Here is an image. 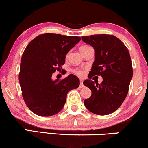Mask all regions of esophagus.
Returning <instances> with one entry per match:
<instances>
[{"mask_svg":"<svg viewBox=\"0 0 148 148\" xmlns=\"http://www.w3.org/2000/svg\"><path fill=\"white\" fill-rule=\"evenodd\" d=\"M84 85L83 84V80L80 79V88H84Z\"/></svg>","mask_w":148,"mask_h":148,"instance_id":"1","label":"esophagus"}]
</instances>
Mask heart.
<instances>
[{"label": "heart", "instance_id": "b5f03b06", "mask_svg": "<svg viewBox=\"0 0 148 148\" xmlns=\"http://www.w3.org/2000/svg\"><path fill=\"white\" fill-rule=\"evenodd\" d=\"M86 47H88V46H82V47H81V48H80V50L86 48ZM76 73L78 74V75H80V76H82L83 74H84V72H82V71H80V70H76Z\"/></svg>", "mask_w": 148, "mask_h": 148}]
</instances>
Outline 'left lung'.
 Wrapping results in <instances>:
<instances>
[{"instance_id":"obj_1","label":"left lung","mask_w":148,"mask_h":148,"mask_svg":"<svg viewBox=\"0 0 148 148\" xmlns=\"http://www.w3.org/2000/svg\"><path fill=\"white\" fill-rule=\"evenodd\" d=\"M95 50V61L84 84L90 89V97L84 100L88 111L95 114H111L121 106L127 95L133 76L130 53L124 44L113 35H93L81 37ZM93 75H101V84L92 82Z\"/></svg>"}]
</instances>
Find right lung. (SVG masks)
Here are the masks:
<instances>
[{
  "label": "right lung",
  "mask_w": 148,
  "mask_h": 148,
  "mask_svg": "<svg viewBox=\"0 0 148 148\" xmlns=\"http://www.w3.org/2000/svg\"><path fill=\"white\" fill-rule=\"evenodd\" d=\"M80 40L79 37L45 33L25 48L20 64L19 84L25 104L36 115L57 114L63 108L67 93L79 86V79L74 74L60 81H53L51 76L64 64L65 56Z\"/></svg>",
  "instance_id": "add662e5"
}]
</instances>
